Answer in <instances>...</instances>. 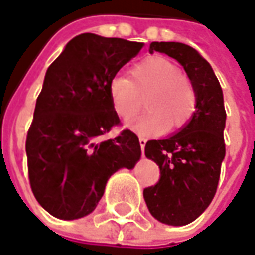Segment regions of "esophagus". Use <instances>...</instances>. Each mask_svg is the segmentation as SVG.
I'll use <instances>...</instances> for the list:
<instances>
[{"label":"esophagus","instance_id":"1","mask_svg":"<svg viewBox=\"0 0 255 255\" xmlns=\"http://www.w3.org/2000/svg\"><path fill=\"white\" fill-rule=\"evenodd\" d=\"M146 141H147V140L144 139V137H141V136H140V137H139V143H140V148H141V151L144 150V146H146Z\"/></svg>","mask_w":255,"mask_h":255}]
</instances>
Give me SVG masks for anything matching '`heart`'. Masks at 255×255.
<instances>
[{
  "label": "heart",
  "instance_id": "1",
  "mask_svg": "<svg viewBox=\"0 0 255 255\" xmlns=\"http://www.w3.org/2000/svg\"><path fill=\"white\" fill-rule=\"evenodd\" d=\"M112 109L125 121L139 112L144 97L146 114L130 124L140 134L178 130L191 121L196 109V92L178 67L163 56H150L131 68L130 78L115 76L108 84Z\"/></svg>",
  "mask_w": 255,
  "mask_h": 255
}]
</instances>
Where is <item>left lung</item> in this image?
Masks as SVG:
<instances>
[{"label": "left lung", "mask_w": 255, "mask_h": 255, "mask_svg": "<svg viewBox=\"0 0 255 255\" xmlns=\"http://www.w3.org/2000/svg\"><path fill=\"white\" fill-rule=\"evenodd\" d=\"M153 52L177 60L196 92V111L191 121L171 137L148 140L144 147L146 157L160 168L158 182L143 191L148 211L161 223L184 226L202 215L218 189L226 154L223 92L211 64L194 47L153 42Z\"/></svg>", "instance_id": "left-lung-1"}]
</instances>
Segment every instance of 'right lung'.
Here are the masks:
<instances>
[{"label": "right lung", "instance_id": "add662e5", "mask_svg": "<svg viewBox=\"0 0 255 255\" xmlns=\"http://www.w3.org/2000/svg\"><path fill=\"white\" fill-rule=\"evenodd\" d=\"M143 47L140 42L83 33L71 39L44 76L26 136L29 182L36 201L52 216L90 215L109 177L140 160L139 137L122 130L108 84Z\"/></svg>", "mask_w": 255, "mask_h": 255}]
</instances>
